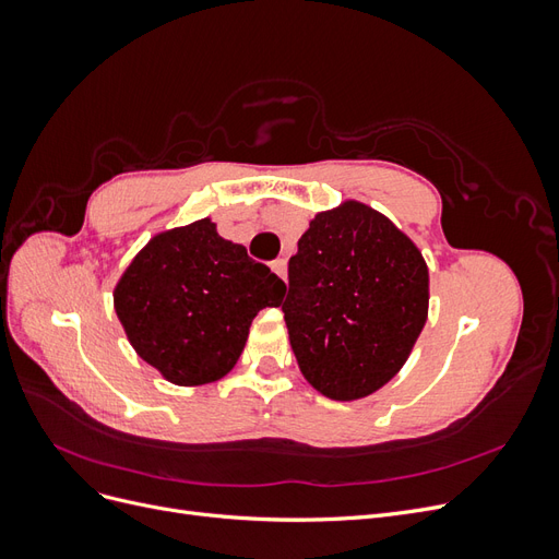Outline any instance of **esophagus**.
Masks as SVG:
<instances>
[{"label": "esophagus", "mask_w": 559, "mask_h": 559, "mask_svg": "<svg viewBox=\"0 0 559 559\" xmlns=\"http://www.w3.org/2000/svg\"><path fill=\"white\" fill-rule=\"evenodd\" d=\"M275 270V273L282 277V280H286V259H277V261H273V265H270Z\"/></svg>", "instance_id": "obj_1"}]
</instances>
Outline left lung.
<instances>
[{
  "label": "left lung",
  "mask_w": 559,
  "mask_h": 559,
  "mask_svg": "<svg viewBox=\"0 0 559 559\" xmlns=\"http://www.w3.org/2000/svg\"><path fill=\"white\" fill-rule=\"evenodd\" d=\"M282 312L302 378L359 401L408 361L429 317V267L392 218L349 198L300 235Z\"/></svg>",
  "instance_id": "left-lung-1"
}]
</instances>
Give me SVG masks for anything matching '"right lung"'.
Here are the masks:
<instances>
[{
	"label": "right lung",
	"mask_w": 559,
	"mask_h": 559,
	"mask_svg": "<svg viewBox=\"0 0 559 559\" xmlns=\"http://www.w3.org/2000/svg\"><path fill=\"white\" fill-rule=\"evenodd\" d=\"M286 284L224 240L212 218L160 230L114 286L132 349L179 386L222 380L238 364L253 317L277 308Z\"/></svg>",
	"instance_id": "1"
}]
</instances>
